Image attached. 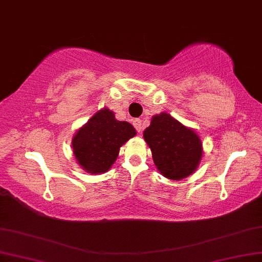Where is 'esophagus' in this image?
<instances>
[{
    "label": "esophagus",
    "mask_w": 262,
    "mask_h": 262,
    "mask_svg": "<svg viewBox=\"0 0 262 262\" xmlns=\"http://www.w3.org/2000/svg\"><path fill=\"white\" fill-rule=\"evenodd\" d=\"M134 126L136 127L137 132H142L143 130V124H142V119H136L134 122Z\"/></svg>",
    "instance_id": "34e87169"
}]
</instances>
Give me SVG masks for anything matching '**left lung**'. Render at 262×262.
Here are the masks:
<instances>
[{
	"instance_id": "left-lung-1",
	"label": "left lung",
	"mask_w": 262,
	"mask_h": 262,
	"mask_svg": "<svg viewBox=\"0 0 262 262\" xmlns=\"http://www.w3.org/2000/svg\"><path fill=\"white\" fill-rule=\"evenodd\" d=\"M144 139L151 148L155 165L164 177L179 180L192 174L203 156L199 137L170 115L154 116Z\"/></svg>"
}]
</instances>
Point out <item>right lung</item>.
Here are the masks:
<instances>
[{
	"label": "right lung",
	"mask_w": 262,
	"mask_h": 262,
	"mask_svg": "<svg viewBox=\"0 0 262 262\" xmlns=\"http://www.w3.org/2000/svg\"><path fill=\"white\" fill-rule=\"evenodd\" d=\"M135 136L130 123L119 122L114 112L103 108L77 131L72 139V151L86 172L104 173L116 162L120 146Z\"/></svg>",
	"instance_id": "obj_1"
}]
</instances>
